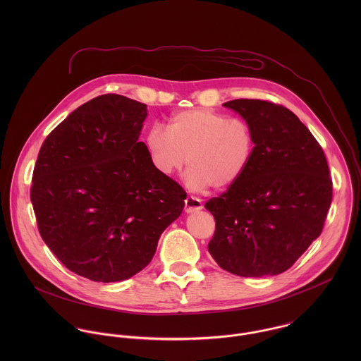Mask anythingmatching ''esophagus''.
<instances>
[{
    "label": "esophagus",
    "instance_id": "1",
    "mask_svg": "<svg viewBox=\"0 0 361 361\" xmlns=\"http://www.w3.org/2000/svg\"><path fill=\"white\" fill-rule=\"evenodd\" d=\"M202 208H203V204H202L200 199L193 197V196H188L185 199V211L186 212H196V211H200Z\"/></svg>",
    "mask_w": 361,
    "mask_h": 361
}]
</instances>
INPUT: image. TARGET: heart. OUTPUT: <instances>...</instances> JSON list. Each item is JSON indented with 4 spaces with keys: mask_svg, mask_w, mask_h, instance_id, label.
<instances>
[{
    "mask_svg": "<svg viewBox=\"0 0 361 361\" xmlns=\"http://www.w3.org/2000/svg\"><path fill=\"white\" fill-rule=\"evenodd\" d=\"M155 168L172 175L188 158V182L192 189H226L247 171L256 140L249 122L206 108L173 114L168 129L154 125L146 139Z\"/></svg>",
    "mask_w": 361,
    "mask_h": 361,
    "instance_id": "1",
    "label": "heart"
}]
</instances>
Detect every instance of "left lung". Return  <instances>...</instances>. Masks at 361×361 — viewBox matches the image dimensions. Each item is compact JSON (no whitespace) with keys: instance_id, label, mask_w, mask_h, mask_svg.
<instances>
[{"instance_id":"obj_1","label":"left lung","mask_w":361,"mask_h":361,"mask_svg":"<svg viewBox=\"0 0 361 361\" xmlns=\"http://www.w3.org/2000/svg\"><path fill=\"white\" fill-rule=\"evenodd\" d=\"M253 129L256 149L246 173L206 208L215 232L208 252L239 276L289 269L321 235L332 202L322 147L288 108L265 100L224 104Z\"/></svg>"}]
</instances>
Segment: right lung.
Listing matches in <instances>:
<instances>
[{"mask_svg":"<svg viewBox=\"0 0 361 361\" xmlns=\"http://www.w3.org/2000/svg\"><path fill=\"white\" fill-rule=\"evenodd\" d=\"M147 105L103 94L76 108L44 140L30 200L39 232L68 269L123 281L154 256L182 212L183 188L161 173L139 140Z\"/></svg>","mask_w":361,"mask_h":361,"instance_id":"obj_1","label":"right lung"}]
</instances>
